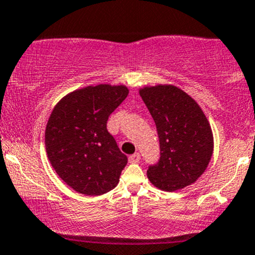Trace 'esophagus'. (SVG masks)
<instances>
[{"label":"esophagus","instance_id":"34e87169","mask_svg":"<svg viewBox=\"0 0 255 255\" xmlns=\"http://www.w3.org/2000/svg\"><path fill=\"white\" fill-rule=\"evenodd\" d=\"M128 162H130V163H137V162H140V153L131 154V156L128 157Z\"/></svg>","mask_w":255,"mask_h":255}]
</instances>
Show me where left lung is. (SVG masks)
<instances>
[{
    "label": "left lung",
    "mask_w": 255,
    "mask_h": 255,
    "mask_svg": "<svg viewBox=\"0 0 255 255\" xmlns=\"http://www.w3.org/2000/svg\"><path fill=\"white\" fill-rule=\"evenodd\" d=\"M157 128L161 158L147 170L149 182L163 191L195 183L214 153V133L198 103L173 85L138 89Z\"/></svg>",
    "instance_id": "8db88e82"
}]
</instances>
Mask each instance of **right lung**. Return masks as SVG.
<instances>
[{
    "mask_svg": "<svg viewBox=\"0 0 255 255\" xmlns=\"http://www.w3.org/2000/svg\"><path fill=\"white\" fill-rule=\"evenodd\" d=\"M128 94L125 85L87 86L54 107L45 128V148L55 172L75 191L103 195L119 183L128 163L107 130L109 115Z\"/></svg>",
    "mask_w": 255,
    "mask_h": 255,
    "instance_id": "right-lung-1",
    "label": "right lung"
}]
</instances>
